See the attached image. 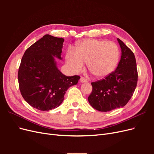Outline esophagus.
Wrapping results in <instances>:
<instances>
[{"instance_id": "obj_1", "label": "esophagus", "mask_w": 154, "mask_h": 154, "mask_svg": "<svg viewBox=\"0 0 154 154\" xmlns=\"http://www.w3.org/2000/svg\"><path fill=\"white\" fill-rule=\"evenodd\" d=\"M80 81L81 83H87V80H86V79L84 78H83V77L80 78Z\"/></svg>"}]
</instances>
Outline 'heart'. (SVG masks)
<instances>
[{
  "instance_id": "obj_1",
  "label": "heart",
  "mask_w": 154,
  "mask_h": 154,
  "mask_svg": "<svg viewBox=\"0 0 154 154\" xmlns=\"http://www.w3.org/2000/svg\"><path fill=\"white\" fill-rule=\"evenodd\" d=\"M119 50L114 42L100 39H89L77 44L75 52L69 49L66 62L74 73L82 71L83 63L93 76L97 78L109 75L117 67Z\"/></svg>"
}]
</instances>
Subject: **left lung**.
Segmentation results:
<instances>
[{"label": "left lung", "mask_w": 154, "mask_h": 154, "mask_svg": "<svg viewBox=\"0 0 154 154\" xmlns=\"http://www.w3.org/2000/svg\"><path fill=\"white\" fill-rule=\"evenodd\" d=\"M122 56L117 68L104 79L92 82V91L88 97L94 109L108 112L127 105L136 89L137 71L134 53L120 39Z\"/></svg>", "instance_id": "8db88e82"}]
</instances>
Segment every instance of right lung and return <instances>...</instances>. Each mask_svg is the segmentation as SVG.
I'll return each mask as SVG.
<instances>
[{"label": "right lung", "instance_id": "obj_1", "mask_svg": "<svg viewBox=\"0 0 154 154\" xmlns=\"http://www.w3.org/2000/svg\"><path fill=\"white\" fill-rule=\"evenodd\" d=\"M64 39L45 35L23 55L18 79L22 97L33 108L48 111L63 102L68 88L76 85L78 76H67L57 67Z\"/></svg>", "mask_w": 154, "mask_h": 154}]
</instances>
